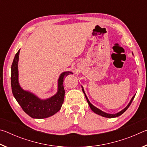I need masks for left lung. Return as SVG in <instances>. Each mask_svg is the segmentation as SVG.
I'll return each instance as SVG.
<instances>
[{
  "label": "left lung",
  "instance_id": "obj_1",
  "mask_svg": "<svg viewBox=\"0 0 147 147\" xmlns=\"http://www.w3.org/2000/svg\"><path fill=\"white\" fill-rule=\"evenodd\" d=\"M82 91L84 92V94H85L86 98L87 101H88V104H89V107H90V108L91 109V110L93 111H94V112L95 113L98 114V115H101V116H102V117H107V118H113V117H119V116H120L121 115H122V114H123V113L124 112V111H125L126 110V109H127L129 108V106H130V104H131V102H132V100H134V97H135V96H136V94H135V95H134V96H133V97L131 98L130 102H129V104H128L127 106H126L125 108H124V109H123V110H121V111H119V113H115V114H109V113H107L104 112V111H102V110H100V109H99L98 108H96L95 106H94L93 105V104H92L89 101L88 98V97H87L86 94V93H85V91H84V90L83 87H82Z\"/></svg>",
  "mask_w": 147,
  "mask_h": 147
}]
</instances>
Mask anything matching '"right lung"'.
Listing matches in <instances>:
<instances>
[{"label": "right lung", "instance_id": "add662e5", "mask_svg": "<svg viewBox=\"0 0 147 147\" xmlns=\"http://www.w3.org/2000/svg\"><path fill=\"white\" fill-rule=\"evenodd\" d=\"M20 50L16 53L11 65V86L12 93L17 102L26 114L34 119H44L53 115L61 109L65 96L63 78L71 71L61 73L58 79V92L51 98L42 100L30 92L24 91L19 86L18 81V61Z\"/></svg>", "mask_w": 147, "mask_h": 147}]
</instances>
